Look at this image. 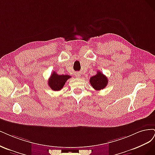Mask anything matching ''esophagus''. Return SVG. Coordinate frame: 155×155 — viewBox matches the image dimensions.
Returning a JSON list of instances; mask_svg holds the SVG:
<instances>
[{
	"mask_svg": "<svg viewBox=\"0 0 155 155\" xmlns=\"http://www.w3.org/2000/svg\"><path fill=\"white\" fill-rule=\"evenodd\" d=\"M75 76H76V77H80V74L79 73H76L75 74Z\"/></svg>",
	"mask_w": 155,
	"mask_h": 155,
	"instance_id": "obj_1",
	"label": "esophagus"
}]
</instances>
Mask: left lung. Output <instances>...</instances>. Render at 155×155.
<instances>
[{
	"label": "left lung",
	"instance_id": "left-lung-1",
	"mask_svg": "<svg viewBox=\"0 0 155 155\" xmlns=\"http://www.w3.org/2000/svg\"><path fill=\"white\" fill-rule=\"evenodd\" d=\"M89 82L94 89L101 90L106 87L108 83V79L102 73L98 71L95 75L90 78Z\"/></svg>",
	"mask_w": 155,
	"mask_h": 155
}]
</instances>
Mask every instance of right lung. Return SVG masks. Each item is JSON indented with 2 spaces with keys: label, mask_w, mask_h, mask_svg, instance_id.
Segmentation results:
<instances>
[{
  "label": "right lung",
  "mask_w": 155,
  "mask_h": 155,
  "mask_svg": "<svg viewBox=\"0 0 155 155\" xmlns=\"http://www.w3.org/2000/svg\"><path fill=\"white\" fill-rule=\"evenodd\" d=\"M71 77L69 75H58L53 71L48 80V85L53 91H59L64 87L65 83Z\"/></svg>",
  "instance_id": "add662e5"
}]
</instances>
